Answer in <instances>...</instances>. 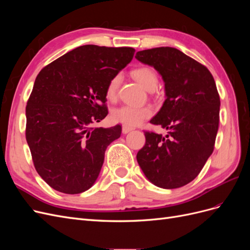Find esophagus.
<instances>
[{
	"label": "esophagus",
	"mask_w": 250,
	"mask_h": 250,
	"mask_svg": "<svg viewBox=\"0 0 250 250\" xmlns=\"http://www.w3.org/2000/svg\"><path fill=\"white\" fill-rule=\"evenodd\" d=\"M131 130H132V128H130V127H126V126H123V127H122V132H123L124 134L128 133V132L131 131Z\"/></svg>",
	"instance_id": "34e87169"
}]
</instances>
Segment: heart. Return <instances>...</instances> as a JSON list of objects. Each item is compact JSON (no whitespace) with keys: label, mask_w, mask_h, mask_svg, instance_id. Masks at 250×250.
Returning a JSON list of instances; mask_svg holds the SVG:
<instances>
[{"label":"heart","mask_w":250,"mask_h":250,"mask_svg":"<svg viewBox=\"0 0 250 250\" xmlns=\"http://www.w3.org/2000/svg\"><path fill=\"white\" fill-rule=\"evenodd\" d=\"M132 77L137 80L140 84L148 90L155 87L157 83L156 73L148 66L137 67L131 72ZM121 81L120 75L113 76L108 82L106 87V97L109 100L115 99L117 96V90ZM152 115V108L150 106H131V105H122L111 111L110 118L112 122L122 124L126 127H135L141 124L144 120Z\"/></svg>","instance_id":"heart-1"}]
</instances>
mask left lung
<instances>
[{
	"instance_id": "8db88e82",
	"label": "left lung",
	"mask_w": 250,
	"mask_h": 250,
	"mask_svg": "<svg viewBox=\"0 0 250 250\" xmlns=\"http://www.w3.org/2000/svg\"><path fill=\"white\" fill-rule=\"evenodd\" d=\"M135 58L153 66L165 82L166 100L150 123L169 130L166 137L145 131L138 163L156 187H184L197 177L214 150L220 111L214 77L175 48L139 51Z\"/></svg>"
}]
</instances>
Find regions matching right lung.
<instances>
[{"instance_id":"1","label":"right lung","mask_w":250,"mask_h":250,"mask_svg":"<svg viewBox=\"0 0 250 250\" xmlns=\"http://www.w3.org/2000/svg\"><path fill=\"white\" fill-rule=\"evenodd\" d=\"M135 50L85 44L44 66L26 107V140L34 167L54 190L79 194L92 187L105 150L122 127L93 128L107 116L106 87Z\"/></svg>"}]
</instances>
